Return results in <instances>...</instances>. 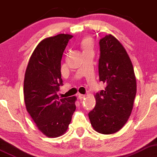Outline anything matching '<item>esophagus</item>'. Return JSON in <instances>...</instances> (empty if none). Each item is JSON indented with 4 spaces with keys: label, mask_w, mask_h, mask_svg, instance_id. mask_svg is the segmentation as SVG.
Returning a JSON list of instances; mask_svg holds the SVG:
<instances>
[{
    "label": "esophagus",
    "mask_w": 157,
    "mask_h": 157,
    "mask_svg": "<svg viewBox=\"0 0 157 157\" xmlns=\"http://www.w3.org/2000/svg\"><path fill=\"white\" fill-rule=\"evenodd\" d=\"M85 97V95H83V94H79L78 95V98L79 99H82V98H84Z\"/></svg>",
    "instance_id": "obj_1"
}]
</instances>
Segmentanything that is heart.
I'll list each match as a JSON object with an SVG mask.
<instances>
[{
  "label": "heart",
  "instance_id": "b5f03b06",
  "mask_svg": "<svg viewBox=\"0 0 157 157\" xmlns=\"http://www.w3.org/2000/svg\"><path fill=\"white\" fill-rule=\"evenodd\" d=\"M80 45L83 53L89 51H93V42L90 37H85L81 42Z\"/></svg>",
  "mask_w": 157,
  "mask_h": 157
}]
</instances>
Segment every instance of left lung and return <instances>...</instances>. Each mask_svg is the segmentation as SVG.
<instances>
[{
    "mask_svg": "<svg viewBox=\"0 0 157 157\" xmlns=\"http://www.w3.org/2000/svg\"><path fill=\"white\" fill-rule=\"evenodd\" d=\"M99 80L104 90L96 95V104L88 113L94 130L102 134L117 132L131 114L136 95V80L125 49L112 35L99 40Z\"/></svg>",
    "mask_w": 157,
    "mask_h": 157,
    "instance_id": "obj_1",
    "label": "left lung"
}]
</instances>
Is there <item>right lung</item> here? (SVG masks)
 I'll use <instances>...</instances> for the list:
<instances>
[{
  "mask_svg": "<svg viewBox=\"0 0 157 157\" xmlns=\"http://www.w3.org/2000/svg\"><path fill=\"white\" fill-rule=\"evenodd\" d=\"M72 35L59 34L37 45L25 72L24 97L26 108L40 130L56 138L67 131L76 109V97L59 98L63 85L61 61Z\"/></svg>",
  "mask_w": 157,
  "mask_h": 157,
  "instance_id": "obj_1",
  "label": "right lung"
}]
</instances>
